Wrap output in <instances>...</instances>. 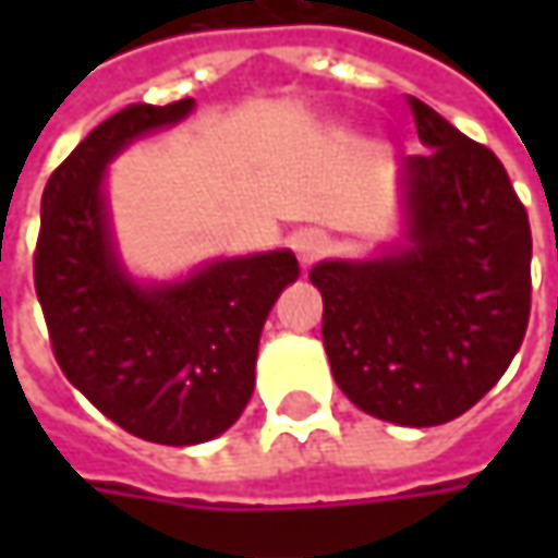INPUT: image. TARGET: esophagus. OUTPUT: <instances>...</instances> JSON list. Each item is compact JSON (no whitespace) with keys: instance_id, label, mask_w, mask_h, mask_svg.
Instances as JSON below:
<instances>
[{"instance_id":"obj_1","label":"esophagus","mask_w":558,"mask_h":558,"mask_svg":"<svg viewBox=\"0 0 558 558\" xmlns=\"http://www.w3.org/2000/svg\"><path fill=\"white\" fill-rule=\"evenodd\" d=\"M291 247H294L298 260L307 267V264H313V260L329 247V235H326V232H319V229H307V232H298V235H294Z\"/></svg>"}]
</instances>
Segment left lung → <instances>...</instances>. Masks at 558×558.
I'll return each instance as SVG.
<instances>
[{"mask_svg":"<svg viewBox=\"0 0 558 558\" xmlns=\"http://www.w3.org/2000/svg\"><path fill=\"white\" fill-rule=\"evenodd\" d=\"M425 155L400 167L403 235L369 260H323V344L375 418L428 428L475 407L522 348L531 226L504 163L410 98Z\"/></svg>","mask_w":558,"mask_h":558,"instance_id":"8db88e82","label":"left lung"}]
</instances>
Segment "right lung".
<instances>
[{
  "mask_svg": "<svg viewBox=\"0 0 558 558\" xmlns=\"http://www.w3.org/2000/svg\"><path fill=\"white\" fill-rule=\"evenodd\" d=\"M195 98L130 105L98 123L43 192L36 298L61 373L123 432L189 447L223 435L254 395L257 344L301 269L291 251L140 282L120 260L105 170L126 145L192 114Z\"/></svg>",
  "mask_w": 558,
  "mask_h": 558,
  "instance_id": "right-lung-1",
  "label": "right lung"
}]
</instances>
